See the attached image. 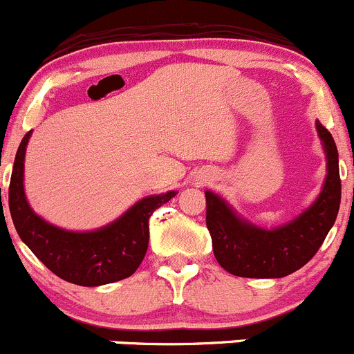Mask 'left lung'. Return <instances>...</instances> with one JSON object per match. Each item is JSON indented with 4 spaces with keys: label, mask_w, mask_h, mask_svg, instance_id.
I'll return each mask as SVG.
<instances>
[{
    "label": "left lung",
    "mask_w": 354,
    "mask_h": 354,
    "mask_svg": "<svg viewBox=\"0 0 354 354\" xmlns=\"http://www.w3.org/2000/svg\"><path fill=\"white\" fill-rule=\"evenodd\" d=\"M317 133L327 160L319 198L300 216L268 230L239 216L214 192L206 191V227L218 264L240 278H283L315 256L336 221L341 204L339 155L329 131L319 121Z\"/></svg>",
    "instance_id": "1"
}]
</instances>
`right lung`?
Here are the masks:
<instances>
[{"label":"right lung","mask_w":354,"mask_h":354,"mask_svg":"<svg viewBox=\"0 0 354 354\" xmlns=\"http://www.w3.org/2000/svg\"><path fill=\"white\" fill-rule=\"evenodd\" d=\"M30 134L28 131L18 147L8 189L10 213L20 239L47 269L73 285L100 286L129 278L147 254L148 220L153 211L169 203L177 191L147 196L98 230L71 232L54 227L35 214L25 198L24 162Z\"/></svg>","instance_id":"obj_1"}]
</instances>
